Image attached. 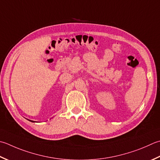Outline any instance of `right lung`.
Returning a JSON list of instances; mask_svg holds the SVG:
<instances>
[{
	"mask_svg": "<svg viewBox=\"0 0 160 160\" xmlns=\"http://www.w3.org/2000/svg\"><path fill=\"white\" fill-rule=\"evenodd\" d=\"M28 121H31V122H35V121H31V120H29V119H28Z\"/></svg>",
	"mask_w": 160,
	"mask_h": 160,
	"instance_id": "obj_1",
	"label": "right lung"
}]
</instances>
